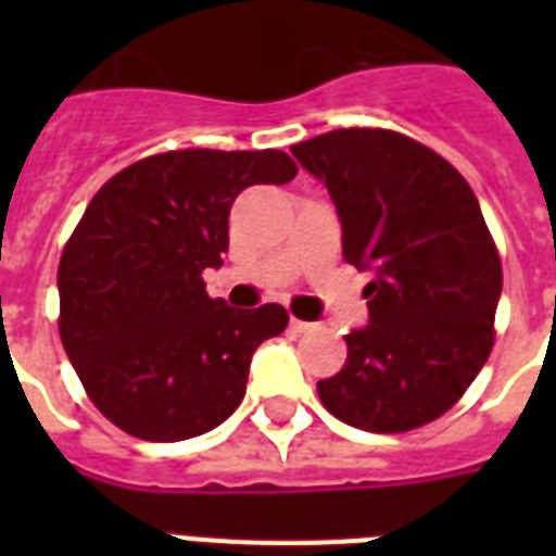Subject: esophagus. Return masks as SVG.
<instances>
[{
  "label": "esophagus",
  "instance_id": "obj_1",
  "mask_svg": "<svg viewBox=\"0 0 556 556\" xmlns=\"http://www.w3.org/2000/svg\"><path fill=\"white\" fill-rule=\"evenodd\" d=\"M291 329H294L296 334H308V331L317 329V323H305V320H296V317H291Z\"/></svg>",
  "mask_w": 556,
  "mask_h": 556
}]
</instances>
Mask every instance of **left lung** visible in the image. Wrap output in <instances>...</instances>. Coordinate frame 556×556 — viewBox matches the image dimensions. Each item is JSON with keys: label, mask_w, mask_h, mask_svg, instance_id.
<instances>
[{"label": "left lung", "mask_w": 556, "mask_h": 556, "mask_svg": "<svg viewBox=\"0 0 556 556\" xmlns=\"http://www.w3.org/2000/svg\"><path fill=\"white\" fill-rule=\"evenodd\" d=\"M338 207L343 260L369 270V326L346 366L317 383L323 406L369 432L444 415L493 346L502 262L482 207L453 164L389 129H334L291 147Z\"/></svg>", "instance_id": "1"}]
</instances>
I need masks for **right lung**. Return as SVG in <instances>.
<instances>
[{"instance_id": "add662e5", "label": "right lung", "mask_w": 556, "mask_h": 556, "mask_svg": "<svg viewBox=\"0 0 556 556\" xmlns=\"http://www.w3.org/2000/svg\"><path fill=\"white\" fill-rule=\"evenodd\" d=\"M294 176L279 150H178L121 169L91 199L56 270L60 338L115 427L185 441L242 404L253 352L288 314L210 300L201 274L222 268L236 195Z\"/></svg>"}]
</instances>
